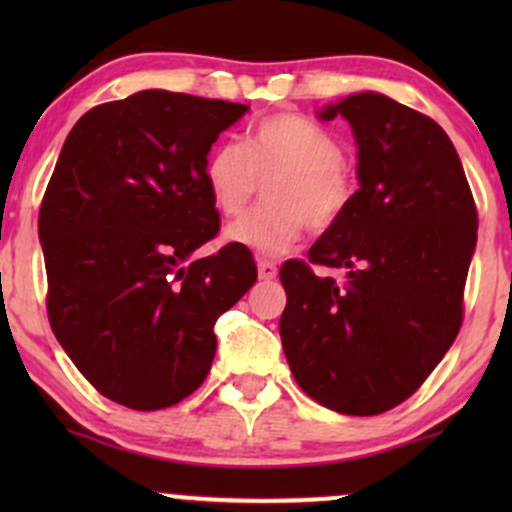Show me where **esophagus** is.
<instances>
[{
	"mask_svg": "<svg viewBox=\"0 0 512 512\" xmlns=\"http://www.w3.org/2000/svg\"><path fill=\"white\" fill-rule=\"evenodd\" d=\"M257 274H260V279H264V281L274 279V276H276V264L269 262V260H260V262H257Z\"/></svg>",
	"mask_w": 512,
	"mask_h": 512,
	"instance_id": "obj_1",
	"label": "esophagus"
}]
</instances>
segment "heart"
I'll return each instance as SVG.
<instances>
[{
	"mask_svg": "<svg viewBox=\"0 0 512 512\" xmlns=\"http://www.w3.org/2000/svg\"><path fill=\"white\" fill-rule=\"evenodd\" d=\"M269 204L250 211L223 233L228 243L260 255H284L305 226L327 231L356 195V175L327 129L296 113H274L250 127L245 144L221 142L204 163V180L223 216L243 214L260 180Z\"/></svg>",
	"mask_w": 512,
	"mask_h": 512,
	"instance_id": "heart-1",
	"label": "heart"
}]
</instances>
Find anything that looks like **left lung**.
<instances>
[{"mask_svg":"<svg viewBox=\"0 0 512 512\" xmlns=\"http://www.w3.org/2000/svg\"><path fill=\"white\" fill-rule=\"evenodd\" d=\"M356 142L358 190L308 260L281 267V344L293 378L322 407L373 416L397 407L448 354L477 248V207L450 137L375 91L317 110Z\"/></svg>","mask_w":512,"mask_h":512,"instance_id":"8db88e82","label":"left lung"}]
</instances>
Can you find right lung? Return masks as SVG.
Instances as JSON below:
<instances>
[{
	"label": "right lung",
	"mask_w": 512,
	"mask_h": 512,
	"mask_svg": "<svg viewBox=\"0 0 512 512\" xmlns=\"http://www.w3.org/2000/svg\"><path fill=\"white\" fill-rule=\"evenodd\" d=\"M248 105L139 91L69 132L38 216L57 342L101 395L178 404L207 378L214 325L255 284L248 248L190 262L219 231L211 144Z\"/></svg>",
	"instance_id": "add662e5"
}]
</instances>
